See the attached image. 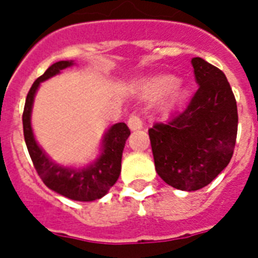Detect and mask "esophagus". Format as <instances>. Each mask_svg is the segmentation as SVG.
<instances>
[{"label": "esophagus", "instance_id": "esophagus-1", "mask_svg": "<svg viewBox=\"0 0 258 258\" xmlns=\"http://www.w3.org/2000/svg\"><path fill=\"white\" fill-rule=\"evenodd\" d=\"M127 126H129L131 131H140V129L143 127L142 120H141L137 115H132L131 117H129V120H127Z\"/></svg>", "mask_w": 258, "mask_h": 258}]
</instances>
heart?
Here are the masks:
<instances>
[{"label": "heart", "mask_w": 258, "mask_h": 258, "mask_svg": "<svg viewBox=\"0 0 258 258\" xmlns=\"http://www.w3.org/2000/svg\"><path fill=\"white\" fill-rule=\"evenodd\" d=\"M140 95L145 99H154L161 95L166 94V99L164 102V108L172 109L178 103L184 92V88L178 79L172 75H161V76L151 77L145 80L140 84Z\"/></svg>", "instance_id": "b5f03b06"}]
</instances>
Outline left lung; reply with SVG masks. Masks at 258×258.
<instances>
[{
	"label": "left lung",
	"mask_w": 258,
	"mask_h": 258,
	"mask_svg": "<svg viewBox=\"0 0 258 258\" xmlns=\"http://www.w3.org/2000/svg\"><path fill=\"white\" fill-rule=\"evenodd\" d=\"M191 64L197 93L168 121L149 129L157 174L183 191L206 187L229 165L238 133L236 101L225 74L202 58Z\"/></svg>",
	"instance_id": "1"
}]
</instances>
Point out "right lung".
Instances as JSON below:
<instances>
[{
	"instance_id": "1",
	"label": "right lung",
	"mask_w": 258,
	"mask_h": 258,
	"mask_svg": "<svg viewBox=\"0 0 258 258\" xmlns=\"http://www.w3.org/2000/svg\"><path fill=\"white\" fill-rule=\"evenodd\" d=\"M74 60H60L50 66L42 76L36 80L28 92L23 112V131L27 149L40 178L50 190L71 200L93 202L101 199L117 181L121 172V157L125 142L131 131L125 122H117L107 129L102 138L99 155L85 166H64L51 157L38 145L32 129L31 116L36 93L41 83L59 75L63 70L75 66Z\"/></svg>"
}]
</instances>
